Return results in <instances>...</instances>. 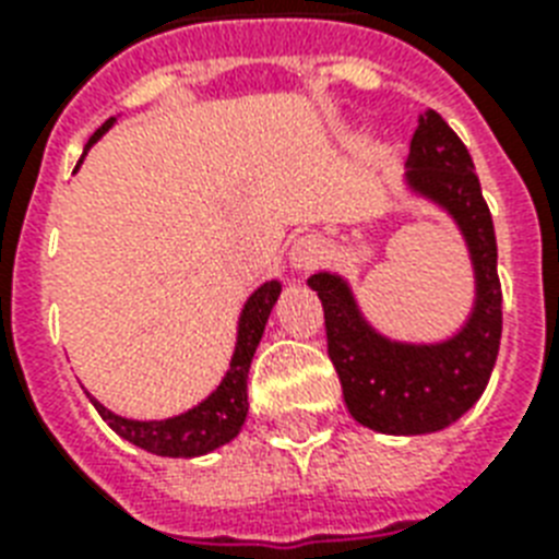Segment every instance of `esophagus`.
<instances>
[{
	"label": "esophagus",
	"instance_id": "34e87169",
	"mask_svg": "<svg viewBox=\"0 0 559 559\" xmlns=\"http://www.w3.org/2000/svg\"><path fill=\"white\" fill-rule=\"evenodd\" d=\"M324 258H328V243L316 235L298 237L296 243H293V249H289V266L296 272L316 270Z\"/></svg>",
	"mask_w": 559,
	"mask_h": 559
}]
</instances>
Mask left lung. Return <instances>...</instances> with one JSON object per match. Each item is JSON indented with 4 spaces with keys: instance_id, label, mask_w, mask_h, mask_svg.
<instances>
[{
    "instance_id": "1",
    "label": "left lung",
    "mask_w": 559,
    "mask_h": 559,
    "mask_svg": "<svg viewBox=\"0 0 559 559\" xmlns=\"http://www.w3.org/2000/svg\"><path fill=\"white\" fill-rule=\"evenodd\" d=\"M403 197L443 211L459 228L473 270V305L459 331L435 342L382 333L359 307L350 281L322 270L307 278L324 307L328 354L359 426L382 435L441 432L485 394L502 340L496 231L467 147L435 109L417 116Z\"/></svg>"
}]
</instances>
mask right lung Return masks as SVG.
<instances>
[{"label":"right lung","instance_id":"right-lung-1","mask_svg":"<svg viewBox=\"0 0 559 559\" xmlns=\"http://www.w3.org/2000/svg\"><path fill=\"white\" fill-rule=\"evenodd\" d=\"M118 121L109 118L95 130L86 151L92 144H98L104 133L112 130ZM83 151V156H86ZM278 278L263 281L261 287L254 289L252 296L246 298L237 316V333H235V350L228 359V371L223 373V380L217 382V389L205 394L197 406L179 412V415L162 417V420H135V417L116 415L112 408H107L98 397H92L86 391V397L92 400V406L98 408V415L109 424V429L121 435L124 441L135 443L139 450H147L162 459H200L209 452L226 447L228 441H235L249 415V397H246V380H249V368H252V357L258 345H261L263 328L270 322V313L275 301L281 296Z\"/></svg>","mask_w":559,"mask_h":559}]
</instances>
